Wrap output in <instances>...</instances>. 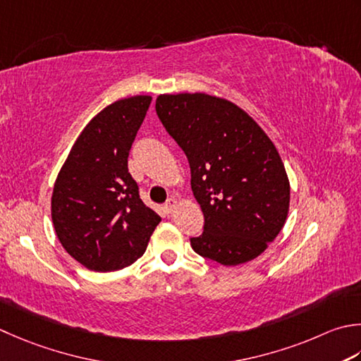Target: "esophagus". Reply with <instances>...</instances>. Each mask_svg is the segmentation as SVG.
<instances>
[{"mask_svg": "<svg viewBox=\"0 0 361 361\" xmlns=\"http://www.w3.org/2000/svg\"><path fill=\"white\" fill-rule=\"evenodd\" d=\"M164 208H166L167 213H172V211L176 208V200L175 199H169L166 202V204H164Z\"/></svg>", "mask_w": 361, "mask_h": 361, "instance_id": "esophagus-1", "label": "esophagus"}]
</instances>
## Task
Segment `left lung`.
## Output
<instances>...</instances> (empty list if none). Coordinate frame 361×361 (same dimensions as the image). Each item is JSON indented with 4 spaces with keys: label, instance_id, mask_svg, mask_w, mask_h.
Wrapping results in <instances>:
<instances>
[{
    "label": "left lung",
    "instance_id": "obj_1",
    "mask_svg": "<svg viewBox=\"0 0 361 361\" xmlns=\"http://www.w3.org/2000/svg\"><path fill=\"white\" fill-rule=\"evenodd\" d=\"M157 112L188 157L204 216L192 249L224 266L261 255L289 211V180L269 136L238 104L202 92L162 94Z\"/></svg>",
    "mask_w": 361,
    "mask_h": 361
}]
</instances>
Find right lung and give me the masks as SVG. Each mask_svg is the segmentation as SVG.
I'll return each mask as SVG.
<instances>
[{"instance_id":"right-lung-1","label":"right lung","mask_w":361,"mask_h":361,"mask_svg":"<svg viewBox=\"0 0 361 361\" xmlns=\"http://www.w3.org/2000/svg\"><path fill=\"white\" fill-rule=\"evenodd\" d=\"M150 103V95H136L106 106L78 136L56 178L54 231L68 255L90 271L133 264L161 222L128 172L131 145Z\"/></svg>"}]
</instances>
